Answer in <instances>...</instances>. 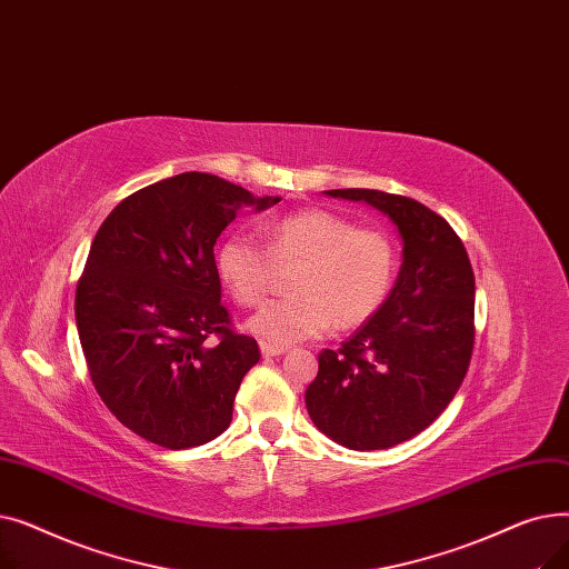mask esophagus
<instances>
[{"label":"esophagus","mask_w":569,"mask_h":569,"mask_svg":"<svg viewBox=\"0 0 569 569\" xmlns=\"http://www.w3.org/2000/svg\"><path fill=\"white\" fill-rule=\"evenodd\" d=\"M260 352H262V357H277V355H283L286 348L283 346H274V343H267V341H260Z\"/></svg>","instance_id":"obj_1"}]
</instances>
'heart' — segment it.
Wrapping results in <instances>:
<instances>
[{
    "mask_svg": "<svg viewBox=\"0 0 569 569\" xmlns=\"http://www.w3.org/2000/svg\"><path fill=\"white\" fill-rule=\"evenodd\" d=\"M269 253L277 262H300L286 300L264 305L247 330L274 346L320 337L332 327L352 330L387 300L397 274V249L380 230L357 228L325 209H307L269 228ZM249 232H230L214 253L221 286L239 307H256L267 288L272 260Z\"/></svg>",
    "mask_w": 569,
    "mask_h": 569,
    "instance_id": "obj_1",
    "label": "heart"
}]
</instances>
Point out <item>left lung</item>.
I'll return each mask as SVG.
<instances>
[{
  "mask_svg": "<svg viewBox=\"0 0 569 569\" xmlns=\"http://www.w3.org/2000/svg\"><path fill=\"white\" fill-rule=\"evenodd\" d=\"M367 202L401 237V267L382 307L339 350L318 355L307 387L313 425L348 450H387L450 406L475 339V277L457 232L429 207L376 189H335Z\"/></svg>",
  "mask_w": 569,
  "mask_h": 569,
  "instance_id": "obj_1",
  "label": "left lung"
}]
</instances>
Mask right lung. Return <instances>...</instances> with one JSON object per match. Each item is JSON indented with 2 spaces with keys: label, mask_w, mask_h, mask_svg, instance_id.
I'll return each instance as SVG.
<instances>
[{
  "label": "right lung",
  "mask_w": 569,
  "mask_h": 569,
  "mask_svg": "<svg viewBox=\"0 0 569 569\" xmlns=\"http://www.w3.org/2000/svg\"><path fill=\"white\" fill-rule=\"evenodd\" d=\"M279 200L182 172L131 193L99 228L76 290L78 337L99 397L140 438L187 450L228 429L260 352L230 330L214 244L244 207Z\"/></svg>",
  "instance_id": "right-lung-1"
}]
</instances>
